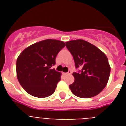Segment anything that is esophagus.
<instances>
[{
    "mask_svg": "<svg viewBox=\"0 0 126 126\" xmlns=\"http://www.w3.org/2000/svg\"><path fill=\"white\" fill-rule=\"evenodd\" d=\"M71 73V71H69L68 72H67V73H64V75L65 76H67V75H69V74H70Z\"/></svg>",
    "mask_w": 126,
    "mask_h": 126,
    "instance_id": "34e87169",
    "label": "esophagus"
}]
</instances>
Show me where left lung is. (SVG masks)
<instances>
[{"instance_id": "1", "label": "left lung", "mask_w": 126, "mask_h": 126, "mask_svg": "<svg viewBox=\"0 0 126 126\" xmlns=\"http://www.w3.org/2000/svg\"><path fill=\"white\" fill-rule=\"evenodd\" d=\"M67 48L73 56L76 69L74 81L69 88L74 95L83 98L93 97L100 93L109 81L110 67L103 52L83 40L65 42Z\"/></svg>"}]
</instances>
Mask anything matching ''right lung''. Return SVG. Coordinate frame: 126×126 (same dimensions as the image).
Wrapping results in <instances>:
<instances>
[{"label": "right lung", "instance_id": "add662e5", "mask_svg": "<svg viewBox=\"0 0 126 126\" xmlns=\"http://www.w3.org/2000/svg\"><path fill=\"white\" fill-rule=\"evenodd\" d=\"M65 46L64 42L45 40L24 50L16 62L17 78L26 92L33 96L45 98L55 92L61 74L52 69L58 53Z\"/></svg>", "mask_w": 126, "mask_h": 126}]
</instances>
